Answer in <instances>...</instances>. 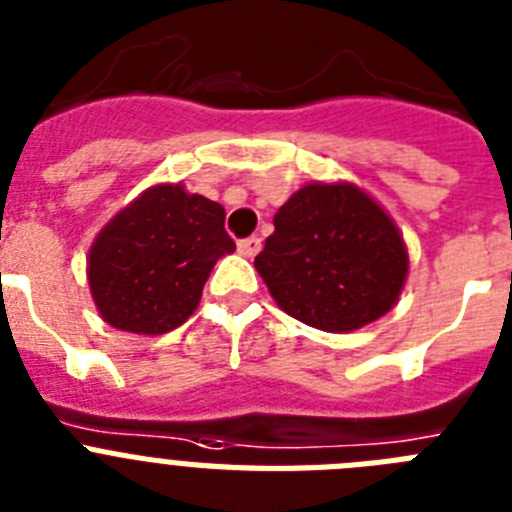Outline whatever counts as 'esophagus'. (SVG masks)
<instances>
[{"instance_id":"esophagus-1","label":"esophagus","mask_w":512,"mask_h":512,"mask_svg":"<svg viewBox=\"0 0 512 512\" xmlns=\"http://www.w3.org/2000/svg\"><path fill=\"white\" fill-rule=\"evenodd\" d=\"M237 247H239V255L255 257L257 252L262 250V239L260 237H247V239H242V242H239Z\"/></svg>"}]
</instances>
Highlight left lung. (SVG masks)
I'll list each match as a JSON object with an SVG mask.
<instances>
[{
  "label": "left lung",
  "mask_w": 512,
  "mask_h": 512,
  "mask_svg": "<svg viewBox=\"0 0 512 512\" xmlns=\"http://www.w3.org/2000/svg\"><path fill=\"white\" fill-rule=\"evenodd\" d=\"M255 257L275 304L324 332L384 317L402 293L410 257L389 213L353 182H309L273 216Z\"/></svg>",
  "instance_id": "8db88e82"
}]
</instances>
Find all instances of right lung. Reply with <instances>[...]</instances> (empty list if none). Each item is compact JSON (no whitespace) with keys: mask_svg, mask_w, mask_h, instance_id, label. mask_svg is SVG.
I'll use <instances>...</instances> for the list:
<instances>
[{"mask_svg":"<svg viewBox=\"0 0 512 512\" xmlns=\"http://www.w3.org/2000/svg\"><path fill=\"white\" fill-rule=\"evenodd\" d=\"M216 201L164 182L102 226L87 257L100 317L115 330L164 335L201 301L216 260L237 250Z\"/></svg>","mask_w":512,"mask_h":512,"instance_id":"1","label":"right lung"}]
</instances>
